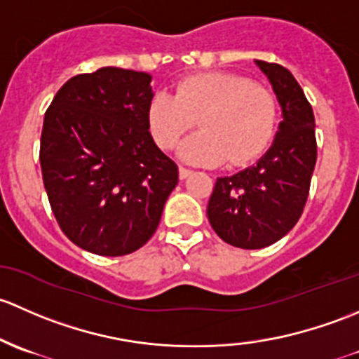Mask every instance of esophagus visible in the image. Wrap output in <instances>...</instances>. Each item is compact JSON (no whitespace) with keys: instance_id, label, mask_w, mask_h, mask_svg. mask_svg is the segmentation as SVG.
Wrapping results in <instances>:
<instances>
[{"instance_id":"1","label":"esophagus","mask_w":359,"mask_h":359,"mask_svg":"<svg viewBox=\"0 0 359 359\" xmlns=\"http://www.w3.org/2000/svg\"><path fill=\"white\" fill-rule=\"evenodd\" d=\"M191 175V171L190 169H187V168H181L180 165V180H187L188 176Z\"/></svg>"}]
</instances>
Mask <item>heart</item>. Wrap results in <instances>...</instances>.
I'll return each mask as SVG.
<instances>
[{"mask_svg":"<svg viewBox=\"0 0 359 359\" xmlns=\"http://www.w3.org/2000/svg\"><path fill=\"white\" fill-rule=\"evenodd\" d=\"M201 117L202 131L184 140L180 157L217 165L245 164L264 152L276 126V100L266 88L236 74L210 72L184 79L176 97L165 91L149 102L147 121L155 143L171 150Z\"/></svg>","mask_w":359,"mask_h":359,"instance_id":"1","label":"heart"}]
</instances>
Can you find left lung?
<instances>
[{
  "mask_svg": "<svg viewBox=\"0 0 359 359\" xmlns=\"http://www.w3.org/2000/svg\"><path fill=\"white\" fill-rule=\"evenodd\" d=\"M282 107V123L259 161L217 178L207 217L221 240L262 249L285 236L301 217L316 164L315 116L290 70L256 60Z\"/></svg>",
  "mask_w": 359,
  "mask_h": 359,
  "instance_id": "obj_1",
  "label": "left lung"
}]
</instances>
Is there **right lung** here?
Returning a JSON list of instances; mask_svg holds the SVG:
<instances>
[{
  "instance_id": "1",
  "label": "right lung",
  "mask_w": 359,
  "mask_h": 359,
  "mask_svg": "<svg viewBox=\"0 0 359 359\" xmlns=\"http://www.w3.org/2000/svg\"><path fill=\"white\" fill-rule=\"evenodd\" d=\"M147 72L102 67L69 79L44 114L43 183L70 242L117 257L145 245L178 184L149 131Z\"/></svg>"
}]
</instances>
